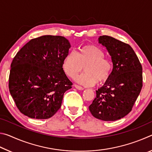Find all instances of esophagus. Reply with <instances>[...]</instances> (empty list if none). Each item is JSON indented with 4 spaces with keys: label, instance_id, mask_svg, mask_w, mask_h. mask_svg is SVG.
<instances>
[{
    "label": "esophagus",
    "instance_id": "1",
    "mask_svg": "<svg viewBox=\"0 0 152 152\" xmlns=\"http://www.w3.org/2000/svg\"><path fill=\"white\" fill-rule=\"evenodd\" d=\"M74 86H75L76 88H77L78 90H80V91H82V90H84L83 87L77 85V84H75V85H74Z\"/></svg>",
    "mask_w": 152,
    "mask_h": 152
}]
</instances>
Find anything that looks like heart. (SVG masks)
Wrapping results in <instances>:
<instances>
[{
    "instance_id": "obj_1",
    "label": "heart",
    "mask_w": 152,
    "mask_h": 152,
    "mask_svg": "<svg viewBox=\"0 0 152 152\" xmlns=\"http://www.w3.org/2000/svg\"><path fill=\"white\" fill-rule=\"evenodd\" d=\"M104 56L103 50L98 46H82L77 53L70 52L66 56L62 62L63 70L74 78L84 67L86 73L77 76L76 81L83 86H93L96 82L100 83L107 80L112 72V61Z\"/></svg>"
}]
</instances>
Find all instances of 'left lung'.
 Returning a JSON list of instances; mask_svg holds the SVG:
<instances>
[{
  "label": "left lung",
  "instance_id": "1",
  "mask_svg": "<svg viewBox=\"0 0 152 152\" xmlns=\"http://www.w3.org/2000/svg\"><path fill=\"white\" fill-rule=\"evenodd\" d=\"M99 43L111 56L112 72L104 85L96 91L89 106L96 119L113 121L129 113L142 88V66L129 45L114 37L102 35Z\"/></svg>",
  "mask_w": 152,
  "mask_h": 152
}]
</instances>
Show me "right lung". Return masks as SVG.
Here are the masks:
<instances>
[{"mask_svg":"<svg viewBox=\"0 0 152 152\" xmlns=\"http://www.w3.org/2000/svg\"><path fill=\"white\" fill-rule=\"evenodd\" d=\"M71 45L61 36L43 35L30 40L14 58L9 88L20 112L46 119L60 109L72 83L62 68Z\"/></svg>","mask_w":152,"mask_h":152,"instance_id":"obj_1","label":"right lung"}]
</instances>
